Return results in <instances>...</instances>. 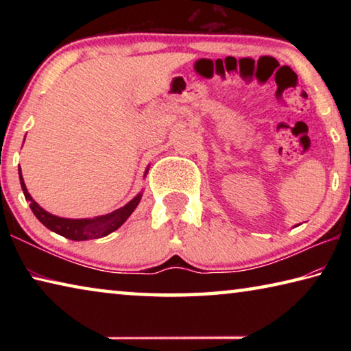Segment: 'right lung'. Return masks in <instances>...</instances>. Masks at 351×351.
<instances>
[{
	"label": "right lung",
	"mask_w": 351,
	"mask_h": 351,
	"mask_svg": "<svg viewBox=\"0 0 351 351\" xmlns=\"http://www.w3.org/2000/svg\"><path fill=\"white\" fill-rule=\"evenodd\" d=\"M148 173V169L145 170V175ZM19 175H20V184L25 193V198L29 201V206L34 212V215L40 219L41 224H45L47 229L52 230L58 235L64 237V239L74 240V241H83V240H93V239H102V237L110 235L114 232L121 226L127 221L128 217L134 212L138 207L139 201L142 198V192H139L136 197L128 201V203L121 207V209L112 210L106 215H99L94 218H62L57 215H52L43 207L37 204V201H34L31 193L27 192L25 180H23L21 169L19 165ZM144 175V176H145Z\"/></svg>",
	"instance_id": "obj_1"
}]
</instances>
